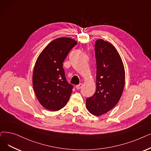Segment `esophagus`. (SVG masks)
Returning <instances> with one entry per match:
<instances>
[{
  "label": "esophagus",
  "instance_id": "obj_1",
  "mask_svg": "<svg viewBox=\"0 0 151 151\" xmlns=\"http://www.w3.org/2000/svg\"><path fill=\"white\" fill-rule=\"evenodd\" d=\"M82 86H83V84L82 83H80L78 85H76V88L77 89H81L82 88Z\"/></svg>",
  "mask_w": 151,
  "mask_h": 151
}]
</instances>
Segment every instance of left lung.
I'll return each instance as SVG.
<instances>
[{"mask_svg":"<svg viewBox=\"0 0 151 151\" xmlns=\"http://www.w3.org/2000/svg\"><path fill=\"white\" fill-rule=\"evenodd\" d=\"M97 65L96 91L86 99L89 112L99 116L119 102L125 81L124 66L116 49L110 43L98 39L95 42Z\"/></svg>","mask_w":151,"mask_h":151,"instance_id":"1","label":"left lung"}]
</instances>
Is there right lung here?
<instances>
[{"instance_id": "right-lung-1", "label": "right lung", "mask_w": 151, "mask_h": 151, "mask_svg": "<svg viewBox=\"0 0 151 151\" xmlns=\"http://www.w3.org/2000/svg\"><path fill=\"white\" fill-rule=\"evenodd\" d=\"M76 44L73 39L57 38L47 45L36 62L32 85L38 101L47 110H60L69 100L73 86L67 81L63 63Z\"/></svg>"}]
</instances>
